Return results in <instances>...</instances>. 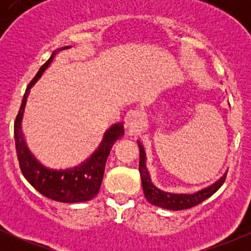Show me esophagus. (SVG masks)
<instances>
[{
	"label": "esophagus",
	"mask_w": 251,
	"mask_h": 251,
	"mask_svg": "<svg viewBox=\"0 0 251 251\" xmlns=\"http://www.w3.org/2000/svg\"><path fill=\"white\" fill-rule=\"evenodd\" d=\"M143 125V114L141 111H130L125 116V127L131 131H138Z\"/></svg>",
	"instance_id": "obj_1"
}]
</instances>
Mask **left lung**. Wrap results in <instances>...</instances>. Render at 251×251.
I'll use <instances>...</instances> for the list:
<instances>
[{
  "instance_id": "1",
  "label": "left lung",
  "mask_w": 251,
  "mask_h": 251,
  "mask_svg": "<svg viewBox=\"0 0 251 251\" xmlns=\"http://www.w3.org/2000/svg\"><path fill=\"white\" fill-rule=\"evenodd\" d=\"M138 147H140V174H141V181L142 187H143L144 197L147 201L151 205L155 206L163 207V209L168 210H184L189 209L192 206L201 204L205 199L211 197L217 189L224 184L225 179H226V174L224 176L220 177L215 183L211 186L206 187V188L201 189V191L196 192V193L186 194V193H171V192L161 191V189L156 188L151 181L148 171L146 168V151H144L143 146L140 141H137Z\"/></svg>"
}]
</instances>
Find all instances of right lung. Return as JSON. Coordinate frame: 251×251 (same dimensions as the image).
<instances>
[{"instance_id":"obj_1","label":"right lung","mask_w":251,"mask_h":251,"mask_svg":"<svg viewBox=\"0 0 251 251\" xmlns=\"http://www.w3.org/2000/svg\"><path fill=\"white\" fill-rule=\"evenodd\" d=\"M72 46H65L58 48L50 59L40 68L37 74L29 83L25 90L23 97L22 105L18 113L16 123H14V140H16V148L18 160H19L20 170L26 178V181L39 191L42 196L53 199L55 201L62 203H80L87 201L95 198L98 194L102 184L103 175H104L105 163L109 155L111 147L119 138L124 136L123 123L113 124L105 131L103 140L100 147L92 153L90 158L86 159L77 166L69 169H48L34 158L30 151L27 149L26 143L24 141V135L22 132V120L24 108L26 104V98L29 96L30 88L36 83V81L41 77L45 70L47 69L53 62L55 55L62 50H68Z\"/></svg>"}]
</instances>
